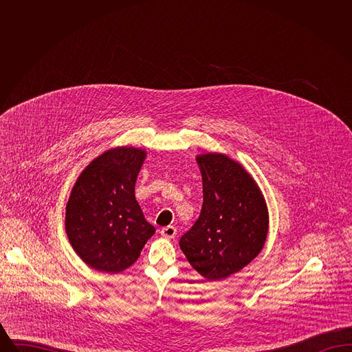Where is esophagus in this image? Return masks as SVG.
<instances>
[{"label": "esophagus", "mask_w": 352, "mask_h": 352, "mask_svg": "<svg viewBox=\"0 0 352 352\" xmlns=\"http://www.w3.org/2000/svg\"><path fill=\"white\" fill-rule=\"evenodd\" d=\"M161 234L165 237V239H174V236L177 234V228L174 226H168V227H164L161 230Z\"/></svg>", "instance_id": "34e87169"}]
</instances>
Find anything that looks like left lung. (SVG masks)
I'll return each mask as SVG.
<instances>
[{
	"mask_svg": "<svg viewBox=\"0 0 352 352\" xmlns=\"http://www.w3.org/2000/svg\"><path fill=\"white\" fill-rule=\"evenodd\" d=\"M203 181L201 215L179 240L190 265L207 281L226 280L264 248L265 198L251 174L221 153L198 154Z\"/></svg>",
	"mask_w": 352,
	"mask_h": 352,
	"instance_id": "left-lung-1",
	"label": "left lung"
}]
</instances>
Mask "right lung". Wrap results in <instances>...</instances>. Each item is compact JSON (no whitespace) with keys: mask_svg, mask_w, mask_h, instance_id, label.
<instances>
[{"mask_svg":"<svg viewBox=\"0 0 352 352\" xmlns=\"http://www.w3.org/2000/svg\"><path fill=\"white\" fill-rule=\"evenodd\" d=\"M145 158L141 148H112L94 158L74 184L66 234L89 268L115 274L132 267L155 232L134 197Z\"/></svg>","mask_w":352,"mask_h":352,"instance_id":"add662e5","label":"right lung"}]
</instances>
